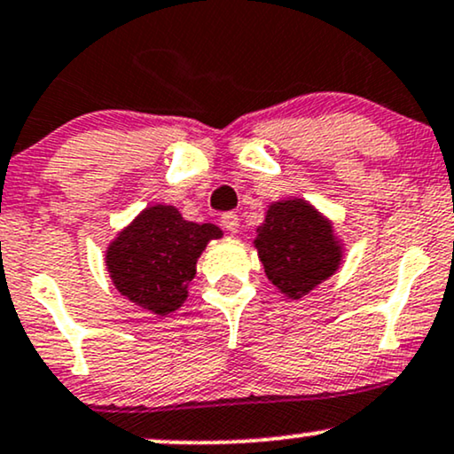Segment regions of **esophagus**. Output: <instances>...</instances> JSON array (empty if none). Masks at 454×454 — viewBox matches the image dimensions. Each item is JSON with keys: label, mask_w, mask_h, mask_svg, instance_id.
I'll list each match as a JSON object with an SVG mask.
<instances>
[{"label": "esophagus", "mask_w": 454, "mask_h": 454, "mask_svg": "<svg viewBox=\"0 0 454 454\" xmlns=\"http://www.w3.org/2000/svg\"><path fill=\"white\" fill-rule=\"evenodd\" d=\"M222 226L226 228L228 232H237L239 231V215H237V213H232V211L223 213V215H222Z\"/></svg>", "instance_id": "1"}]
</instances>
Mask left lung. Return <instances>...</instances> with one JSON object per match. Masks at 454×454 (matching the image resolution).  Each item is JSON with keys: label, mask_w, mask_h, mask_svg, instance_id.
<instances>
[{"label": "left lung", "mask_w": 454, "mask_h": 454, "mask_svg": "<svg viewBox=\"0 0 454 454\" xmlns=\"http://www.w3.org/2000/svg\"><path fill=\"white\" fill-rule=\"evenodd\" d=\"M255 247L272 286L294 300L334 275L342 258L332 223L302 199L270 205Z\"/></svg>", "instance_id": "obj_1"}]
</instances>
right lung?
<instances>
[{
	"label": "right lung",
	"mask_w": 454,
	"mask_h": 454,
	"mask_svg": "<svg viewBox=\"0 0 454 454\" xmlns=\"http://www.w3.org/2000/svg\"><path fill=\"white\" fill-rule=\"evenodd\" d=\"M222 231L184 220L171 205L147 207L109 245L106 264L114 286L130 302L165 317L184 304L196 260Z\"/></svg>",
	"instance_id": "obj_1"
}]
</instances>
